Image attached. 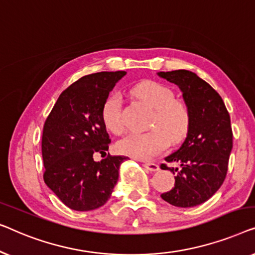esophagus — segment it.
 <instances>
[{
	"mask_svg": "<svg viewBox=\"0 0 255 255\" xmlns=\"http://www.w3.org/2000/svg\"><path fill=\"white\" fill-rule=\"evenodd\" d=\"M143 166H144L146 170H149L150 172H156L159 170V166L157 165L156 163H149V162H145L143 164Z\"/></svg>",
	"mask_w": 255,
	"mask_h": 255,
	"instance_id": "34e87169",
	"label": "esophagus"
}]
</instances>
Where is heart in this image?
<instances>
[{"instance_id": "obj_1", "label": "heart", "mask_w": 255, "mask_h": 255, "mask_svg": "<svg viewBox=\"0 0 255 255\" xmlns=\"http://www.w3.org/2000/svg\"><path fill=\"white\" fill-rule=\"evenodd\" d=\"M132 93L155 110L152 130L132 132L118 142V150L123 155L146 160L163 152L170 144V138L179 142L185 137L191 124L187 105L174 99L170 88L153 81H143L132 89ZM102 120L110 131L119 135L125 130L121 96L113 92L107 97L102 107Z\"/></svg>"}]
</instances>
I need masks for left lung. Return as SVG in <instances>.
<instances>
[{
  "instance_id": "obj_1",
  "label": "left lung",
  "mask_w": 255,
  "mask_h": 255,
  "mask_svg": "<svg viewBox=\"0 0 255 255\" xmlns=\"http://www.w3.org/2000/svg\"><path fill=\"white\" fill-rule=\"evenodd\" d=\"M159 77L174 83L191 114L184 143L165 157L179 167H167L174 174V187L162 199L172 206L191 208L209 200L223 184L232 150L230 116L221 96L193 71H159Z\"/></svg>"
}]
</instances>
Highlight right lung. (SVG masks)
<instances>
[{
  "instance_id": "obj_1",
  "label": "right lung",
  "mask_w": 255,
  "mask_h": 255,
  "mask_svg": "<svg viewBox=\"0 0 255 255\" xmlns=\"http://www.w3.org/2000/svg\"><path fill=\"white\" fill-rule=\"evenodd\" d=\"M127 73L102 71L80 78L61 93L45 121L41 151L44 180L68 208L89 211L104 206L119 179L120 165L128 157L107 156L111 143L102 120V107L110 92Z\"/></svg>"
}]
</instances>
